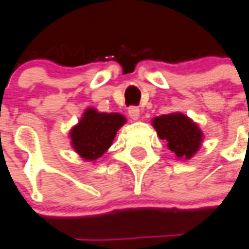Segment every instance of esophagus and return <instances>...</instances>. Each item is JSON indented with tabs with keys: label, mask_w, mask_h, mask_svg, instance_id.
Wrapping results in <instances>:
<instances>
[{
	"label": "esophagus",
	"mask_w": 249,
	"mask_h": 249,
	"mask_svg": "<svg viewBox=\"0 0 249 249\" xmlns=\"http://www.w3.org/2000/svg\"><path fill=\"white\" fill-rule=\"evenodd\" d=\"M128 113L133 120H138L140 119V108L136 107V106H130L128 108Z\"/></svg>",
	"instance_id": "1"
}]
</instances>
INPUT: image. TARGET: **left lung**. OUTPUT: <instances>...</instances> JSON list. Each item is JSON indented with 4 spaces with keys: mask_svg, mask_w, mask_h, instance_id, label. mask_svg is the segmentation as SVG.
Masks as SVG:
<instances>
[{
    "mask_svg": "<svg viewBox=\"0 0 249 249\" xmlns=\"http://www.w3.org/2000/svg\"><path fill=\"white\" fill-rule=\"evenodd\" d=\"M158 136L166 142V147L178 159H190L203 142V133L191 119L183 113L161 115L152 120Z\"/></svg>",
    "mask_w": 249,
    "mask_h": 249,
    "instance_id": "8db88e82",
    "label": "left lung"
}]
</instances>
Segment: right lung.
Wrapping results in <instances>:
<instances>
[{
	"label": "right lung",
	"instance_id": "obj_1",
	"mask_svg": "<svg viewBox=\"0 0 249 249\" xmlns=\"http://www.w3.org/2000/svg\"><path fill=\"white\" fill-rule=\"evenodd\" d=\"M120 113L98 112L97 109H85L79 124L70 133L71 143L83 159L93 161L101 158L112 144L116 132L125 124Z\"/></svg>",
	"mask_w": 249,
	"mask_h": 249
}]
</instances>
